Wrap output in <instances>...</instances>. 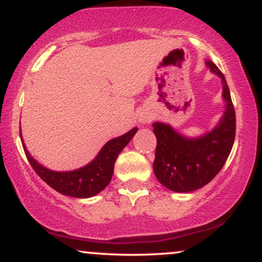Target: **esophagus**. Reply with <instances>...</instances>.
<instances>
[{
    "instance_id": "obj_1",
    "label": "esophagus",
    "mask_w": 262,
    "mask_h": 262,
    "mask_svg": "<svg viewBox=\"0 0 262 262\" xmlns=\"http://www.w3.org/2000/svg\"><path fill=\"white\" fill-rule=\"evenodd\" d=\"M139 121L141 123H149L150 122V117H148V116H140L139 117Z\"/></svg>"
}]
</instances>
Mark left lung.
Returning <instances> with one entry per match:
<instances>
[{"label": "left lung", "instance_id": "left-lung-1", "mask_svg": "<svg viewBox=\"0 0 262 262\" xmlns=\"http://www.w3.org/2000/svg\"><path fill=\"white\" fill-rule=\"evenodd\" d=\"M207 66L218 75L223 85L225 112L218 125L202 137L189 138L179 134L169 124H152L156 135L154 173L161 185L173 192H192L212 181L224 166L235 139V111L224 75L214 62Z\"/></svg>", "mask_w": 262, "mask_h": 262}]
</instances>
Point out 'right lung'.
I'll list each match as a JSON object with an SVG mask.
<instances>
[{
	"label": "right lung",
	"mask_w": 262,
	"mask_h": 262,
	"mask_svg": "<svg viewBox=\"0 0 262 262\" xmlns=\"http://www.w3.org/2000/svg\"><path fill=\"white\" fill-rule=\"evenodd\" d=\"M137 132L138 128H133L128 133L110 140L90 164L81 167V169L66 171V172L52 171L41 166L29 154L23 140L22 144L27 159H28L29 164L32 165L33 170L50 187L58 191L59 193L65 194V196L89 198L100 193L102 189L106 188V186L111 182L117 156L127 146V144L132 140V138L134 137Z\"/></svg>",
	"instance_id": "1"
}]
</instances>
